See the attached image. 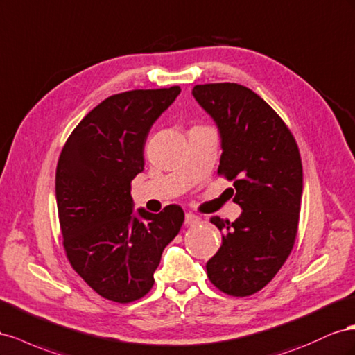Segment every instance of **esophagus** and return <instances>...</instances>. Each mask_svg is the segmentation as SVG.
<instances>
[{"mask_svg":"<svg viewBox=\"0 0 355 355\" xmlns=\"http://www.w3.org/2000/svg\"><path fill=\"white\" fill-rule=\"evenodd\" d=\"M200 223V217H198L193 212H187L186 214V225L187 226H198Z\"/></svg>","mask_w":355,"mask_h":355,"instance_id":"obj_1","label":"esophagus"}]
</instances>
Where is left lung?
I'll list each match as a JSON object with an SVG mask.
<instances>
[{"label": "left lung", "mask_w": 355, "mask_h": 355, "mask_svg": "<svg viewBox=\"0 0 355 355\" xmlns=\"http://www.w3.org/2000/svg\"><path fill=\"white\" fill-rule=\"evenodd\" d=\"M195 99L216 120L223 153L217 174L234 181L235 221L212 217L223 242L207 263L209 281L229 296L268 286L295 245L303 190L299 147L277 111L238 83L196 85Z\"/></svg>", "instance_id": "8db88e82"}]
</instances>
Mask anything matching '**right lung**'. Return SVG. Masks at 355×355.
Instances as JSON below:
<instances>
[{
    "label": "right lung",
    "mask_w": 355,
    "mask_h": 355,
    "mask_svg": "<svg viewBox=\"0 0 355 355\" xmlns=\"http://www.w3.org/2000/svg\"><path fill=\"white\" fill-rule=\"evenodd\" d=\"M180 86L111 95L68 137L56 166V204L69 265L99 296L144 297L162 252L183 226L184 211L132 214L130 183L144 169L146 139Z\"/></svg>",
    "instance_id": "obj_1"
}]
</instances>
